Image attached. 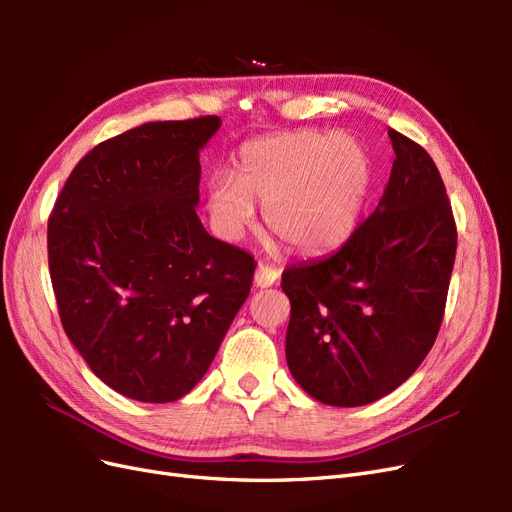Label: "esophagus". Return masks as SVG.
I'll list each match as a JSON object with an SVG mask.
<instances>
[{
	"instance_id": "obj_1",
	"label": "esophagus",
	"mask_w": 512,
	"mask_h": 512,
	"mask_svg": "<svg viewBox=\"0 0 512 512\" xmlns=\"http://www.w3.org/2000/svg\"><path fill=\"white\" fill-rule=\"evenodd\" d=\"M277 277H280V271L269 267V265H258L256 273H254V284L258 288H269L277 282Z\"/></svg>"
}]
</instances>
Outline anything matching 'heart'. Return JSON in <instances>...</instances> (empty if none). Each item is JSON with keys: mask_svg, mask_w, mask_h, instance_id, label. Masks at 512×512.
<instances>
[{"mask_svg": "<svg viewBox=\"0 0 512 512\" xmlns=\"http://www.w3.org/2000/svg\"><path fill=\"white\" fill-rule=\"evenodd\" d=\"M237 179L215 175L207 185L211 218L237 239L256 222L254 200L267 226L288 247L320 254L342 245L359 224L374 183V164L352 136L318 130L282 132L245 143Z\"/></svg>", "mask_w": 512, "mask_h": 512, "instance_id": "1", "label": "heart"}]
</instances>
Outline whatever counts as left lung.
I'll use <instances>...</instances> for the list:
<instances>
[{
	"label": "left lung",
	"mask_w": 512,
	"mask_h": 512,
	"mask_svg": "<svg viewBox=\"0 0 512 512\" xmlns=\"http://www.w3.org/2000/svg\"><path fill=\"white\" fill-rule=\"evenodd\" d=\"M395 162L376 211L335 254L282 273L286 361L322 404L393 393L436 342L455 265L451 200L429 153L389 130Z\"/></svg>",
	"instance_id": "obj_1"
}]
</instances>
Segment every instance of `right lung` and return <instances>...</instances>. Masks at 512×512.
Listing matches in <instances>:
<instances>
[{"mask_svg": "<svg viewBox=\"0 0 512 512\" xmlns=\"http://www.w3.org/2000/svg\"><path fill=\"white\" fill-rule=\"evenodd\" d=\"M215 115L151 121L74 166L49 218L59 318L91 371L147 404L188 395L250 294L254 258L200 224Z\"/></svg>", "mask_w": 512, "mask_h": 512, "instance_id": "right-lung-1", "label": "right lung"}]
</instances>
